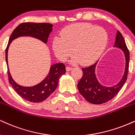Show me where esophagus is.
<instances>
[{
    "label": "esophagus",
    "instance_id": "esophagus-1",
    "mask_svg": "<svg viewBox=\"0 0 135 135\" xmlns=\"http://www.w3.org/2000/svg\"><path fill=\"white\" fill-rule=\"evenodd\" d=\"M72 69H73L72 66H66V70H67V71H70V70H72Z\"/></svg>",
    "mask_w": 135,
    "mask_h": 135
}]
</instances>
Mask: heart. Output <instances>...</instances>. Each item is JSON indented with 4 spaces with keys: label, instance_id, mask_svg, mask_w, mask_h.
Segmentation results:
<instances>
[{
    "label": "heart",
    "instance_id": "b5f03b06",
    "mask_svg": "<svg viewBox=\"0 0 135 135\" xmlns=\"http://www.w3.org/2000/svg\"><path fill=\"white\" fill-rule=\"evenodd\" d=\"M61 37L53 39L52 47L58 59L65 61L75 55L73 62L81 61L88 64L95 61L104 51L108 41V32L104 28L89 23L69 26L61 32Z\"/></svg>",
    "mask_w": 135,
    "mask_h": 135
}]
</instances>
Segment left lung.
I'll list each match as a JSON object with an SVG mask.
<instances>
[{"mask_svg": "<svg viewBox=\"0 0 135 135\" xmlns=\"http://www.w3.org/2000/svg\"><path fill=\"white\" fill-rule=\"evenodd\" d=\"M114 46L122 49L125 55L126 68L123 79L119 83L113 87H104L99 83L95 75V68L97 62L87 67L82 68L83 75L77 84V87L81 95L89 103L94 104H101L109 101L118 94L127 80L129 69V52L124 39L119 31L117 32Z\"/></svg>", "mask_w": 135, "mask_h": 135, "instance_id": "obj_1", "label": "left lung"}]
</instances>
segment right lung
I'll return each mask as SVG.
<instances>
[{
    "mask_svg": "<svg viewBox=\"0 0 135 135\" xmlns=\"http://www.w3.org/2000/svg\"><path fill=\"white\" fill-rule=\"evenodd\" d=\"M53 25L50 23L23 22L16 27L11 34L6 50V60L7 65L9 82L15 91L22 98L32 103H41L46 99L57 87L60 77L65 74L66 66L63 63H57L50 68L49 74L41 83L33 87H22L16 84L11 77L7 63V51L9 46L14 39L23 36L35 37L46 43Z\"/></svg>",
    "mask_w": 135,
    "mask_h": 135,
    "instance_id": "right-lung-1",
    "label": "right lung"
}]
</instances>
